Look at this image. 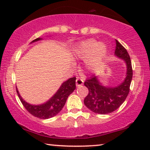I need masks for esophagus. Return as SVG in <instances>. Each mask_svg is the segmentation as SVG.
I'll return each mask as SVG.
<instances>
[{
  "label": "esophagus",
  "instance_id": "esophagus-1",
  "mask_svg": "<svg viewBox=\"0 0 150 150\" xmlns=\"http://www.w3.org/2000/svg\"><path fill=\"white\" fill-rule=\"evenodd\" d=\"M76 87H80V86L83 85V81L81 79H80L79 77L76 78Z\"/></svg>",
  "mask_w": 150,
  "mask_h": 150
}]
</instances>
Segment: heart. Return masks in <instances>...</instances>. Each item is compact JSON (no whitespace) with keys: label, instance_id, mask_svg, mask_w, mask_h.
<instances>
[{"label":"heart","instance_id":"obj_1","mask_svg":"<svg viewBox=\"0 0 150 150\" xmlns=\"http://www.w3.org/2000/svg\"><path fill=\"white\" fill-rule=\"evenodd\" d=\"M106 53V46L102 43H97L93 40L81 42L74 51V55L76 58H88L86 64L89 67L101 61L105 57Z\"/></svg>","mask_w":150,"mask_h":150}]
</instances>
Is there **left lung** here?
<instances>
[{
  "label": "left lung",
  "mask_w": 150,
  "mask_h": 150,
  "mask_svg": "<svg viewBox=\"0 0 150 150\" xmlns=\"http://www.w3.org/2000/svg\"><path fill=\"white\" fill-rule=\"evenodd\" d=\"M116 48L115 55L124 59L126 64V76L120 85L116 87H105L100 83L98 77L93 75L84 83L88 88L89 93L84 100L87 107L98 114L105 115L117 109L126 100L130 91L132 79V68L130 57L126 49L115 40Z\"/></svg>",
  "instance_id": "obj_1"
}]
</instances>
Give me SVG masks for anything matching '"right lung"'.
Listing matches in <instances>:
<instances>
[{"label": "right lung", "instance_id": "1", "mask_svg": "<svg viewBox=\"0 0 150 150\" xmlns=\"http://www.w3.org/2000/svg\"><path fill=\"white\" fill-rule=\"evenodd\" d=\"M41 40L42 38H37L32 42ZM76 79L75 77L70 78L64 82L57 93L48 101L40 105H32L27 103L20 96L17 88H16V91L20 101L28 112L36 117L46 120L55 116L62 110L68 96L76 89Z\"/></svg>", "mask_w": 150, "mask_h": 150}]
</instances>
